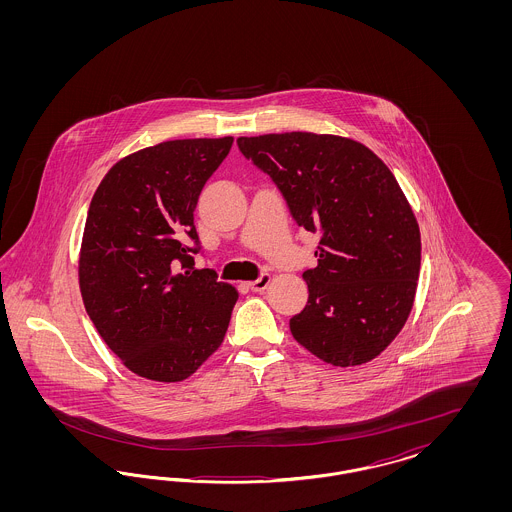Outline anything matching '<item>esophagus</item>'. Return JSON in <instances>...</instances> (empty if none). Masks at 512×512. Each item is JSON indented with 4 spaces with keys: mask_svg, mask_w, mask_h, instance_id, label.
<instances>
[{
    "mask_svg": "<svg viewBox=\"0 0 512 512\" xmlns=\"http://www.w3.org/2000/svg\"><path fill=\"white\" fill-rule=\"evenodd\" d=\"M268 284H270V274H263L261 278L249 282L247 288H249L251 292H263V290H267Z\"/></svg>",
    "mask_w": 512,
    "mask_h": 512,
    "instance_id": "esophagus-1",
    "label": "esophagus"
}]
</instances>
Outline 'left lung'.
Wrapping results in <instances>:
<instances>
[{"instance_id": "1", "label": "left lung", "mask_w": 512, "mask_h": 512, "mask_svg": "<svg viewBox=\"0 0 512 512\" xmlns=\"http://www.w3.org/2000/svg\"><path fill=\"white\" fill-rule=\"evenodd\" d=\"M238 146L270 174L297 224L320 234L293 338L330 365L376 359L411 315L420 272L418 222L395 176L361 142L334 134L242 136Z\"/></svg>"}]
</instances>
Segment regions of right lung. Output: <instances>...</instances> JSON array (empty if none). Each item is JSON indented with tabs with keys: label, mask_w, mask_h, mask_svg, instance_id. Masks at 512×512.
<instances>
[{
	"label": "right lung",
	"mask_w": 512,
	"mask_h": 512,
	"mask_svg": "<svg viewBox=\"0 0 512 512\" xmlns=\"http://www.w3.org/2000/svg\"><path fill=\"white\" fill-rule=\"evenodd\" d=\"M234 138L171 140L117 161L92 197L78 255L84 307L134 374L182 382L226 336L238 290L192 270L194 209Z\"/></svg>",
	"instance_id": "obj_1"
}]
</instances>
